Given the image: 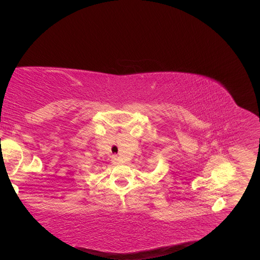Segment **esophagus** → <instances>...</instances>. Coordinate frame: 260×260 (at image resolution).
I'll list each match as a JSON object with an SVG mask.
<instances>
[{
	"label": "esophagus",
	"instance_id": "34e87169",
	"mask_svg": "<svg viewBox=\"0 0 260 260\" xmlns=\"http://www.w3.org/2000/svg\"><path fill=\"white\" fill-rule=\"evenodd\" d=\"M113 161H114L115 164H118V162H119V158H118V156H116V155H114V156H113Z\"/></svg>",
	"mask_w": 260,
	"mask_h": 260
}]
</instances>
